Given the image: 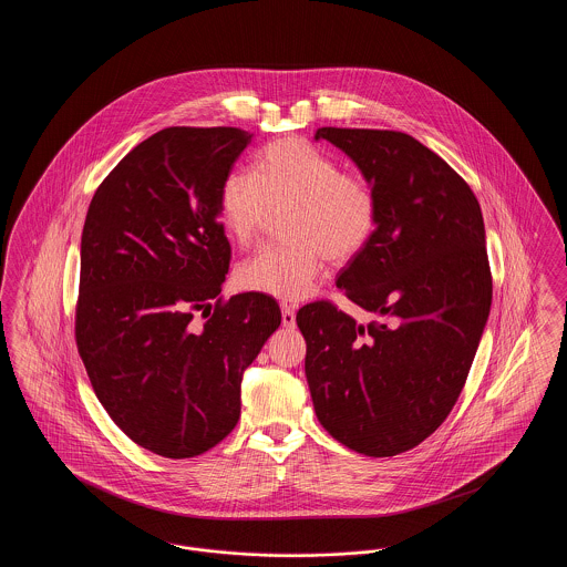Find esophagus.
<instances>
[{"label": "esophagus", "mask_w": 567, "mask_h": 567, "mask_svg": "<svg viewBox=\"0 0 567 567\" xmlns=\"http://www.w3.org/2000/svg\"><path fill=\"white\" fill-rule=\"evenodd\" d=\"M280 312H282V327L291 329L296 324V306L280 303Z\"/></svg>", "instance_id": "esophagus-1"}]
</instances>
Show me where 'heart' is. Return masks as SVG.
<instances>
[{
    "mask_svg": "<svg viewBox=\"0 0 567 567\" xmlns=\"http://www.w3.org/2000/svg\"><path fill=\"white\" fill-rule=\"evenodd\" d=\"M227 234L250 246L282 215L285 246H268L243 261L236 280L246 291L296 301L308 296L324 270V259L344 266L378 227L372 185L347 174L323 148L282 137L259 151L252 174L231 172L218 193Z\"/></svg>",
    "mask_w": 567,
    "mask_h": 567,
    "instance_id": "heart-1",
    "label": "heart"
}]
</instances>
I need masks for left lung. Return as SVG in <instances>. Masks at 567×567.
Returning a JSON list of instances; mask_svg holds the SVG:
<instances>
[{"label":"left lung","instance_id":"8db88e82","mask_svg":"<svg viewBox=\"0 0 567 567\" xmlns=\"http://www.w3.org/2000/svg\"><path fill=\"white\" fill-rule=\"evenodd\" d=\"M377 190L378 227L338 287L377 321L331 301L306 303V378L327 432L354 453L393 457L451 414L485 329L493 280L481 204L419 140L389 130L321 127Z\"/></svg>","mask_w":567,"mask_h":567}]
</instances>
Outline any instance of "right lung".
Instances as JSON below:
<instances>
[{"label": "right lung", "instance_id": "obj_1", "mask_svg": "<svg viewBox=\"0 0 567 567\" xmlns=\"http://www.w3.org/2000/svg\"><path fill=\"white\" fill-rule=\"evenodd\" d=\"M250 137L162 130L110 172L84 218L76 347L110 419L162 457L202 455L236 427L244 370L280 324L274 297L220 296L231 246L218 193Z\"/></svg>", "mask_w": 567, "mask_h": 567}]
</instances>
